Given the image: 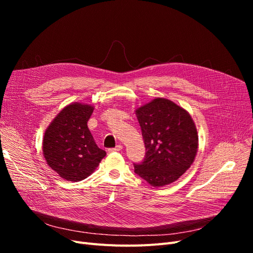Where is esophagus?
<instances>
[{
    "instance_id": "1",
    "label": "esophagus",
    "mask_w": 253,
    "mask_h": 253,
    "mask_svg": "<svg viewBox=\"0 0 253 253\" xmlns=\"http://www.w3.org/2000/svg\"><path fill=\"white\" fill-rule=\"evenodd\" d=\"M120 150H122V145H121V144H117L116 147L110 149L109 151H110V152H116V151H120Z\"/></svg>"
}]
</instances>
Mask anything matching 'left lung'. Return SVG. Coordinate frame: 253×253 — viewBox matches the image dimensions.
Returning a JSON list of instances; mask_svg holds the SVG:
<instances>
[{"mask_svg":"<svg viewBox=\"0 0 253 253\" xmlns=\"http://www.w3.org/2000/svg\"><path fill=\"white\" fill-rule=\"evenodd\" d=\"M145 147L140 164L134 172L160 187L177 180L193 164L198 136L190 115L177 104L156 98L136 111Z\"/></svg>","mask_w":253,"mask_h":253,"instance_id":"1","label":"left lung"}]
</instances>
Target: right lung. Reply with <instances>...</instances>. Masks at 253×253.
I'll return each instance as SVG.
<instances>
[{"instance_id":"1","label":"right lung","mask_w":253,"mask_h":253,"mask_svg":"<svg viewBox=\"0 0 253 253\" xmlns=\"http://www.w3.org/2000/svg\"><path fill=\"white\" fill-rule=\"evenodd\" d=\"M93 110V106L80 103L67 105L45 131L44 157L51 169L66 180L86 178L106 155L87 127Z\"/></svg>"}]
</instances>
